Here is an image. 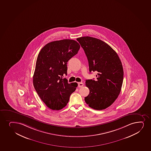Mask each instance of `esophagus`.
I'll return each mask as SVG.
<instances>
[{
  "label": "esophagus",
  "instance_id": "1",
  "mask_svg": "<svg viewBox=\"0 0 151 151\" xmlns=\"http://www.w3.org/2000/svg\"><path fill=\"white\" fill-rule=\"evenodd\" d=\"M84 85V84L82 82H79L78 83V87H83V86Z\"/></svg>",
  "mask_w": 151,
  "mask_h": 151
}]
</instances>
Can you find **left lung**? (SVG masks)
Returning a JSON list of instances; mask_svg holds the SVG:
<instances>
[{
	"label": "left lung",
	"instance_id": "1",
	"mask_svg": "<svg viewBox=\"0 0 151 151\" xmlns=\"http://www.w3.org/2000/svg\"><path fill=\"white\" fill-rule=\"evenodd\" d=\"M88 61L89 72L97 71V80H86L89 93L85 101L89 107L104 110L112 105L121 91L123 69L119 57L113 48L100 39L89 36L78 38Z\"/></svg>",
	"mask_w": 151,
	"mask_h": 151
}]
</instances>
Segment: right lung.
Returning <instances> with one entry per match:
<instances>
[{
    "instance_id": "add662e5",
    "label": "right lung",
    "mask_w": 151,
    "mask_h": 151,
    "mask_svg": "<svg viewBox=\"0 0 151 151\" xmlns=\"http://www.w3.org/2000/svg\"><path fill=\"white\" fill-rule=\"evenodd\" d=\"M79 44L71 39L48 43L38 55L33 82L34 88L45 104L52 110L66 106L78 84L69 83L66 78L67 62L78 53Z\"/></svg>"
}]
</instances>
